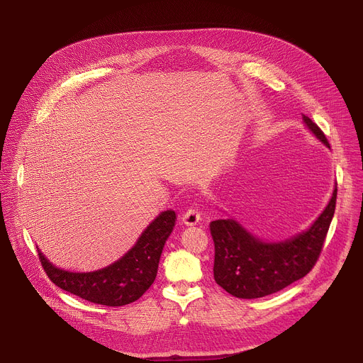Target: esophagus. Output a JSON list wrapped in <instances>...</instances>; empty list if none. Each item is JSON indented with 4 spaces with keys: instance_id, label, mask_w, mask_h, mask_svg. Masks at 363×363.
Returning a JSON list of instances; mask_svg holds the SVG:
<instances>
[{
    "instance_id": "34e87169",
    "label": "esophagus",
    "mask_w": 363,
    "mask_h": 363,
    "mask_svg": "<svg viewBox=\"0 0 363 363\" xmlns=\"http://www.w3.org/2000/svg\"><path fill=\"white\" fill-rule=\"evenodd\" d=\"M199 220H201V214H199L198 208H195V206H191V208H188L182 216V221L186 225H195L199 223Z\"/></svg>"
}]
</instances>
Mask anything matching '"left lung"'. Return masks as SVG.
I'll return each mask as SVG.
<instances>
[{"label":"left lung","mask_w":363,"mask_h":363,"mask_svg":"<svg viewBox=\"0 0 363 363\" xmlns=\"http://www.w3.org/2000/svg\"><path fill=\"white\" fill-rule=\"evenodd\" d=\"M304 123L323 143V130L307 116ZM337 188L315 224L284 242H263L234 220L210 224L214 240V279L231 296L257 298L283 290L312 272L318 263L335 214Z\"/></svg>","instance_id":"obj_1"}]
</instances>
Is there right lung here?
I'll list each match as a JSON object with an SVG mask.
<instances>
[{
    "instance_id": "1",
    "label": "right lung",
    "mask_w": 363,
    "mask_h": 363,
    "mask_svg": "<svg viewBox=\"0 0 363 363\" xmlns=\"http://www.w3.org/2000/svg\"><path fill=\"white\" fill-rule=\"evenodd\" d=\"M175 211H164L142 233L121 260L93 273H70L55 267L38 251L48 279L60 289L103 306H125L138 300L153 283L167 238L175 225Z\"/></svg>"
}]
</instances>
